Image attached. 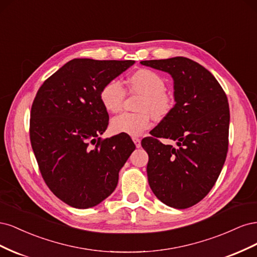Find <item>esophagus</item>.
<instances>
[{
  "mask_svg": "<svg viewBox=\"0 0 257 257\" xmlns=\"http://www.w3.org/2000/svg\"><path fill=\"white\" fill-rule=\"evenodd\" d=\"M133 142H134V144H135V146H136L137 148H141V147H142V143H141V139H139V138L133 137Z\"/></svg>",
  "mask_w": 257,
  "mask_h": 257,
  "instance_id": "34e87169",
  "label": "esophagus"
}]
</instances>
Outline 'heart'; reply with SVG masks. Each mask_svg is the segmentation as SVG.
Wrapping results in <instances>:
<instances>
[{"mask_svg":"<svg viewBox=\"0 0 257 257\" xmlns=\"http://www.w3.org/2000/svg\"><path fill=\"white\" fill-rule=\"evenodd\" d=\"M131 90L141 93L143 98L137 113L123 112L111 120V130L114 133H122L130 136L142 135L152 124L151 114L157 118L165 116L172 109V97L166 90V83L163 77L150 69H139L130 77ZM125 90L118 79L108 81L100 90L99 98L107 111L116 112L121 109Z\"/></svg>","mask_w":257,"mask_h":257,"instance_id":"obj_1","label":"heart"}]
</instances>
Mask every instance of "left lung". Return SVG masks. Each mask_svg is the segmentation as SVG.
Here are the masks:
<instances>
[{"instance_id": "left-lung-1", "label": "left lung", "mask_w": 257, "mask_h": 257, "mask_svg": "<svg viewBox=\"0 0 257 257\" xmlns=\"http://www.w3.org/2000/svg\"><path fill=\"white\" fill-rule=\"evenodd\" d=\"M174 79L175 106L142 141L149 155V185L176 209L196 205L212 189L228 150L229 107L224 90L204 66L184 57L142 61ZM159 138L172 139L177 147Z\"/></svg>"}]
</instances>
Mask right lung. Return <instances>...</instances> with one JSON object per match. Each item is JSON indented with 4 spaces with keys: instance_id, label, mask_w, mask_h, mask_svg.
I'll use <instances>...</instances> for the list:
<instances>
[{
    "instance_id": "add662e5",
    "label": "right lung",
    "mask_w": 257,
    "mask_h": 257,
    "mask_svg": "<svg viewBox=\"0 0 257 257\" xmlns=\"http://www.w3.org/2000/svg\"><path fill=\"white\" fill-rule=\"evenodd\" d=\"M135 61L74 59L38 89L30 139L50 191L68 206L94 207L114 191L135 145L126 134L100 139L108 126L99 98L104 85Z\"/></svg>"
}]
</instances>
